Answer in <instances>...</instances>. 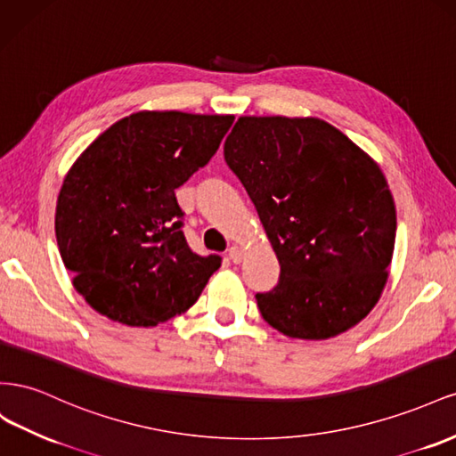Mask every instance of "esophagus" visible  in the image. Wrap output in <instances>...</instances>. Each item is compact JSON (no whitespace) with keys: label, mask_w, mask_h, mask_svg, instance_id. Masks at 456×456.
I'll return each mask as SVG.
<instances>
[{"label":"esophagus","mask_w":456,"mask_h":456,"mask_svg":"<svg viewBox=\"0 0 456 456\" xmlns=\"http://www.w3.org/2000/svg\"><path fill=\"white\" fill-rule=\"evenodd\" d=\"M242 257H244V250L239 248V246H231V248H229V259H231V262L240 264Z\"/></svg>","instance_id":"34e87169"}]
</instances>
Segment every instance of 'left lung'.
<instances>
[{
  "label": "left lung",
  "mask_w": 456,
  "mask_h": 456,
  "mask_svg": "<svg viewBox=\"0 0 456 456\" xmlns=\"http://www.w3.org/2000/svg\"><path fill=\"white\" fill-rule=\"evenodd\" d=\"M281 264L256 294L289 338L329 340L379 304L395 244V202L370 156L329 122L240 116L224 145Z\"/></svg>",
  "instance_id": "obj_1"
}]
</instances>
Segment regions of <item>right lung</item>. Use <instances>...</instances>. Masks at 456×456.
Wrapping results in <instances>:
<instances>
[{"mask_svg":"<svg viewBox=\"0 0 456 456\" xmlns=\"http://www.w3.org/2000/svg\"><path fill=\"white\" fill-rule=\"evenodd\" d=\"M232 114L141 110L77 156L57 199L55 235L77 294L127 327H156L199 300L221 257L194 254L175 189L210 162Z\"/></svg>","mask_w":456,"mask_h":456,"instance_id":"obj_1","label":"right lung"}]
</instances>
